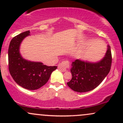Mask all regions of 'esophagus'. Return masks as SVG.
<instances>
[{
    "label": "esophagus",
    "mask_w": 123,
    "mask_h": 123,
    "mask_svg": "<svg viewBox=\"0 0 123 123\" xmlns=\"http://www.w3.org/2000/svg\"><path fill=\"white\" fill-rule=\"evenodd\" d=\"M69 66V63L68 61H63L61 63H59L58 69L61 72H65L66 68Z\"/></svg>",
    "instance_id": "1"
}]
</instances>
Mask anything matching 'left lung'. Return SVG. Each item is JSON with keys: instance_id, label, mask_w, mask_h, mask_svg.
Listing matches in <instances>:
<instances>
[{"instance_id": "obj_1", "label": "left lung", "mask_w": 123, "mask_h": 123, "mask_svg": "<svg viewBox=\"0 0 123 123\" xmlns=\"http://www.w3.org/2000/svg\"><path fill=\"white\" fill-rule=\"evenodd\" d=\"M111 54L110 46H107L105 56L97 62H90L81 59L72 63L70 72L72 78L67 83L74 91L86 92L94 90L106 77L111 68Z\"/></svg>"}]
</instances>
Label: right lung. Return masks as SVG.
Here are the masks:
<instances>
[{
  "label": "right lung",
  "mask_w": 123,
  "mask_h": 123,
  "mask_svg": "<svg viewBox=\"0 0 123 123\" xmlns=\"http://www.w3.org/2000/svg\"><path fill=\"white\" fill-rule=\"evenodd\" d=\"M30 31L22 32L11 40L8 51V69L12 79L19 86L29 90H35L43 86L50 79L57 66H48L41 62L24 59L21 55L20 46Z\"/></svg>",
  "instance_id": "add662e5"
}]
</instances>
